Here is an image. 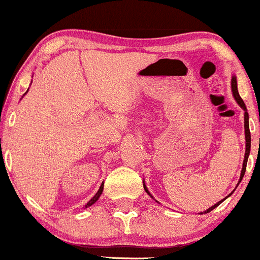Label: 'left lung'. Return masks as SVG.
I'll return each instance as SVG.
<instances>
[{
    "mask_svg": "<svg viewBox=\"0 0 260 260\" xmlns=\"http://www.w3.org/2000/svg\"><path fill=\"white\" fill-rule=\"evenodd\" d=\"M231 90H232V95H234V98H235L236 103H237L238 105L241 106V109H242L243 111H244V138H246V153H244V159H243L242 171H241L240 181H238V184H240V182L242 181V178H243V176H244V172H246L247 161H248V156H249V151H250V132H249V116H248V112H247L246 104L243 103L242 98L240 96V92H238V89H237V78H236L235 74H234V76H232V79H231ZM238 184H237V186H238ZM143 186H144L145 192H147L148 194L150 196L151 198L154 199V197L150 194V192H149L148 187L145 186V182H144V181H143ZM231 194H232V193H231ZM231 194H229L228 197H226V198H229V197L231 196ZM226 198H225V199H226ZM225 199H221V201L217 202L216 204H214L213 207H210L209 209H207V210L202 211V213H199V214H207V213H210V211L213 210V209H215L216 207H219V205L221 204V203H222L223 201H225ZM155 202H157V201H155Z\"/></svg>",
    "mask_w": 260,
    "mask_h": 260,
    "instance_id": "obj_1",
    "label": "left lung"
}]
</instances>
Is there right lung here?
I'll use <instances>...</instances> for the list:
<instances>
[{"mask_svg": "<svg viewBox=\"0 0 260 260\" xmlns=\"http://www.w3.org/2000/svg\"><path fill=\"white\" fill-rule=\"evenodd\" d=\"M28 90H29V89H28ZM28 90H26V91L24 92V95L26 94V92H28ZM24 95H23V96H24ZM23 96H22V98H23ZM103 190H104V183H101V186H100V188H99V190H98V192H96V194H95L94 197H92V198L90 199V201H89L88 203H86V204H85V208H89V207H91V205L94 204V203L96 202L98 199L100 198V196L103 194Z\"/></svg>", "mask_w": 260, "mask_h": 260, "instance_id": "obj_1", "label": "right lung"}]
</instances>
